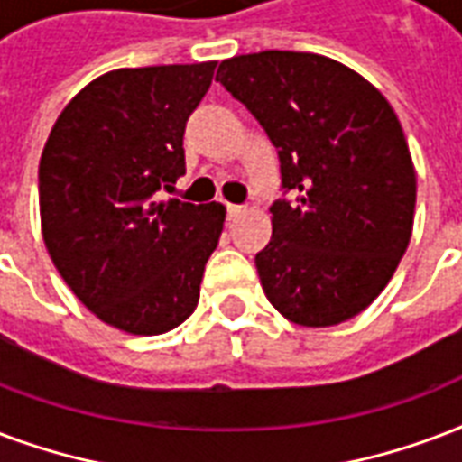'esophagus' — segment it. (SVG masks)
<instances>
[{"label":"esophagus","instance_id":"obj_1","mask_svg":"<svg viewBox=\"0 0 462 462\" xmlns=\"http://www.w3.org/2000/svg\"><path fill=\"white\" fill-rule=\"evenodd\" d=\"M239 216H245V206H235V203H227V217H230V220H237Z\"/></svg>","mask_w":462,"mask_h":462}]
</instances>
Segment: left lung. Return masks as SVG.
<instances>
[{
    "label": "left lung",
    "instance_id": "8db88e82",
    "mask_svg": "<svg viewBox=\"0 0 462 462\" xmlns=\"http://www.w3.org/2000/svg\"><path fill=\"white\" fill-rule=\"evenodd\" d=\"M216 79L278 147L283 189L256 254L269 302L300 327H332L371 305L407 252L417 171L387 98L317 52L223 60Z\"/></svg>",
    "mask_w": 462,
    "mask_h": 462
}]
</instances>
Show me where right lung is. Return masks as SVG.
Wrapping results in <instances>:
<instances>
[{"label":"right lung","instance_id":"add662e5","mask_svg":"<svg viewBox=\"0 0 462 462\" xmlns=\"http://www.w3.org/2000/svg\"><path fill=\"white\" fill-rule=\"evenodd\" d=\"M216 65L123 67L97 77L62 108L41 154L45 249L69 291L121 332L164 334L199 305L225 206L162 191L186 171V121Z\"/></svg>","mask_w":462,"mask_h":462}]
</instances>
